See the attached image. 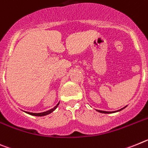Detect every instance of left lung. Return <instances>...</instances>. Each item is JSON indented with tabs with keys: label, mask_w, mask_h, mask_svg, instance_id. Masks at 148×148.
Returning <instances> with one entry per match:
<instances>
[{
	"label": "left lung",
	"mask_w": 148,
	"mask_h": 148,
	"mask_svg": "<svg viewBox=\"0 0 148 148\" xmlns=\"http://www.w3.org/2000/svg\"><path fill=\"white\" fill-rule=\"evenodd\" d=\"M125 107H126V106H125ZM125 107H124V108H125ZM124 108H123V109H124ZM123 109H121V110H118V111H116V112L121 111V110H123ZM97 112H101V113H105V114H107V113H111V112H106V111H101V110H97Z\"/></svg>",
	"instance_id": "8db88e82"
}]
</instances>
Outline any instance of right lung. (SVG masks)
Masks as SVG:
<instances>
[{
  "mask_svg": "<svg viewBox=\"0 0 148 148\" xmlns=\"http://www.w3.org/2000/svg\"><path fill=\"white\" fill-rule=\"evenodd\" d=\"M59 104H60V103H58L56 104V106H55V107L53 108V109H51V110H48V111L44 112H41V113H33V112H25L27 113V114H29V115H34V116H45V115H48V114H50V113H51L53 111H54V110H56V108H57V106H59Z\"/></svg>",
  "mask_w": 148,
  "mask_h": 148,
  "instance_id": "1",
  "label": "right lung"
}]
</instances>
